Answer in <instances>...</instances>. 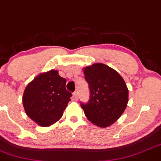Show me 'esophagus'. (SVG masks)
<instances>
[{"label": "esophagus", "instance_id": "1", "mask_svg": "<svg viewBox=\"0 0 161 161\" xmlns=\"http://www.w3.org/2000/svg\"><path fill=\"white\" fill-rule=\"evenodd\" d=\"M73 99H74V100H78V98H79V94H78V92L75 91V92H74V93H73Z\"/></svg>", "mask_w": 161, "mask_h": 161}]
</instances>
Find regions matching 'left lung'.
Instances as JSON below:
<instances>
[{"label":"left lung","mask_w":161,"mask_h":161,"mask_svg":"<svg viewBox=\"0 0 161 161\" xmlns=\"http://www.w3.org/2000/svg\"><path fill=\"white\" fill-rule=\"evenodd\" d=\"M88 83L90 97L80 103L86 117L100 127L113 124L124 112L128 103L129 91L117 72L103 64H95L84 69Z\"/></svg>","instance_id":"8db88e82"}]
</instances>
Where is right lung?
Returning <instances> with one entry per match:
<instances>
[{
	"label": "right lung",
	"mask_w": 161,
	"mask_h": 161,
	"mask_svg": "<svg viewBox=\"0 0 161 161\" xmlns=\"http://www.w3.org/2000/svg\"><path fill=\"white\" fill-rule=\"evenodd\" d=\"M66 82L57 70H51L29 83L23 97L28 116L42 126L56 123L71 101L72 93L66 89Z\"/></svg>",
	"instance_id": "1"
}]
</instances>
